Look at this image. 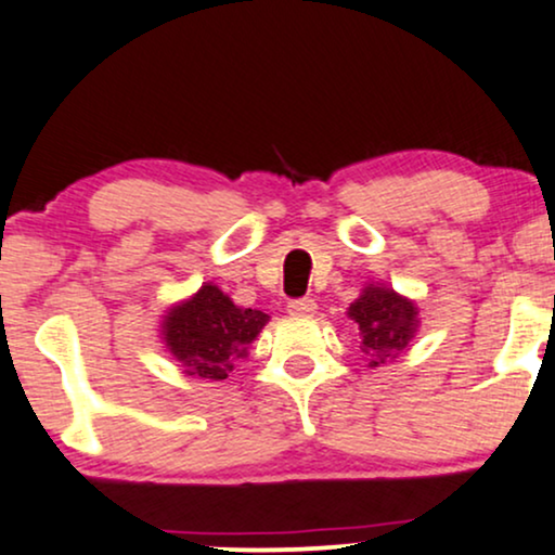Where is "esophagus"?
I'll use <instances>...</instances> for the list:
<instances>
[{"label":"esophagus","instance_id":"esophagus-1","mask_svg":"<svg viewBox=\"0 0 555 555\" xmlns=\"http://www.w3.org/2000/svg\"><path fill=\"white\" fill-rule=\"evenodd\" d=\"M313 311H317L313 298H296L288 304V313H293V317H311Z\"/></svg>","mask_w":555,"mask_h":555}]
</instances>
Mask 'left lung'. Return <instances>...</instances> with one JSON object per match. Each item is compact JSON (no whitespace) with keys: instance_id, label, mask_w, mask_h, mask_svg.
<instances>
[{"instance_id":"obj_1","label":"left lung","mask_w":555,"mask_h":555,"mask_svg":"<svg viewBox=\"0 0 555 555\" xmlns=\"http://www.w3.org/2000/svg\"><path fill=\"white\" fill-rule=\"evenodd\" d=\"M347 317L354 324L360 350L371 367L406 350L420 326V309L414 300L386 285H365L362 296L347 309Z\"/></svg>"}]
</instances>
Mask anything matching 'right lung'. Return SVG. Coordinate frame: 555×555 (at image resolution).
<instances>
[{
  "mask_svg": "<svg viewBox=\"0 0 555 555\" xmlns=\"http://www.w3.org/2000/svg\"><path fill=\"white\" fill-rule=\"evenodd\" d=\"M270 317L257 309H238L214 283L172 306L162 321V339L184 373L205 380H223L244 358Z\"/></svg>",
  "mask_w": 555,
  "mask_h": 555,
  "instance_id": "right-lung-1",
  "label": "right lung"
}]
</instances>
